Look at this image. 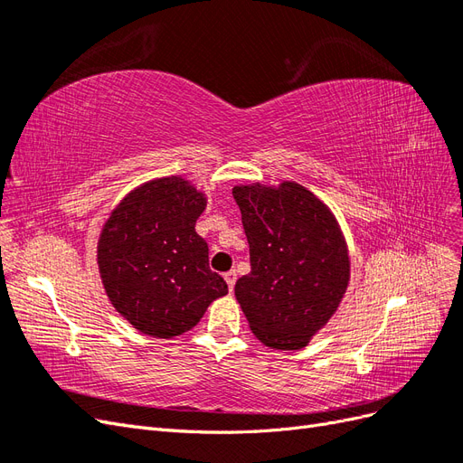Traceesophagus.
Returning <instances> with one entry per match:
<instances>
[{
	"label": "esophagus",
	"instance_id": "34e87169",
	"mask_svg": "<svg viewBox=\"0 0 463 463\" xmlns=\"http://www.w3.org/2000/svg\"><path fill=\"white\" fill-rule=\"evenodd\" d=\"M223 279H226V282H228V288H230V291H233L235 279H237V272H235V270H230V272H226V274H223Z\"/></svg>",
	"mask_w": 463,
	"mask_h": 463
}]
</instances>
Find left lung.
Instances as JSON below:
<instances>
[{
  "instance_id": "left-lung-1",
  "label": "left lung",
  "mask_w": 463,
  "mask_h": 463,
  "mask_svg": "<svg viewBox=\"0 0 463 463\" xmlns=\"http://www.w3.org/2000/svg\"><path fill=\"white\" fill-rule=\"evenodd\" d=\"M250 272L235 282L249 328L272 349H301L326 326L349 284L344 233L309 189L235 185Z\"/></svg>"
}]
</instances>
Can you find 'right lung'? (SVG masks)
Segmentation results:
<instances>
[{"mask_svg":"<svg viewBox=\"0 0 463 463\" xmlns=\"http://www.w3.org/2000/svg\"><path fill=\"white\" fill-rule=\"evenodd\" d=\"M206 197L172 175L143 184L111 210L98 240V270L108 299L152 338L197 326L228 284L208 266V245L194 232Z\"/></svg>","mask_w":463,"mask_h":463,"instance_id":"obj_1","label":"right lung"}]
</instances>
